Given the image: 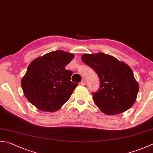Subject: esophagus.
Returning a JSON list of instances; mask_svg holds the SVG:
<instances>
[{
    "instance_id": "esophagus-1",
    "label": "esophagus",
    "mask_w": 153,
    "mask_h": 153,
    "mask_svg": "<svg viewBox=\"0 0 153 153\" xmlns=\"http://www.w3.org/2000/svg\"><path fill=\"white\" fill-rule=\"evenodd\" d=\"M85 83H86V81H85V79H83L82 82H81L79 83V84H80L81 85H85Z\"/></svg>"
}]
</instances>
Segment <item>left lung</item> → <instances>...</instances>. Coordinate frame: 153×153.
<instances>
[{"instance_id": "8db88e82", "label": "left lung", "mask_w": 153, "mask_h": 153, "mask_svg": "<svg viewBox=\"0 0 153 153\" xmlns=\"http://www.w3.org/2000/svg\"><path fill=\"white\" fill-rule=\"evenodd\" d=\"M82 59L100 78V89L92 95L95 104L101 111L106 115H117L132 107L139 87L127 64L101 52L87 53L82 56Z\"/></svg>"}]
</instances>
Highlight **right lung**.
<instances>
[{
  "label": "right lung",
  "instance_id": "obj_1",
  "mask_svg": "<svg viewBox=\"0 0 153 153\" xmlns=\"http://www.w3.org/2000/svg\"><path fill=\"white\" fill-rule=\"evenodd\" d=\"M74 58L73 53L56 50L29 64L21 86L33 105L44 111L54 112L70 99L77 83L71 82L73 72L65 66Z\"/></svg>",
  "mask_w": 153,
  "mask_h": 153
}]
</instances>
